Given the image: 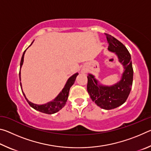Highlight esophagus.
I'll list each match as a JSON object with an SVG mask.
<instances>
[{"instance_id": "1", "label": "esophagus", "mask_w": 151, "mask_h": 151, "mask_svg": "<svg viewBox=\"0 0 151 151\" xmlns=\"http://www.w3.org/2000/svg\"><path fill=\"white\" fill-rule=\"evenodd\" d=\"M83 73H85V70H83Z\"/></svg>"}]
</instances>
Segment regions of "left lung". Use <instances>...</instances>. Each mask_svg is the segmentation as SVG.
<instances>
[{"label": "left lung", "mask_w": 151, "mask_h": 151, "mask_svg": "<svg viewBox=\"0 0 151 151\" xmlns=\"http://www.w3.org/2000/svg\"><path fill=\"white\" fill-rule=\"evenodd\" d=\"M105 35L109 42L108 50L115 52L119 61L123 66L124 72L121 81L112 86L101 85L94 76L88 74L87 91L97 106L111 110L122 105L127 101L132 85L133 68L131 55L126 47L112 36L106 33Z\"/></svg>", "instance_id": "left-lung-1"}]
</instances>
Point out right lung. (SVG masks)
I'll return each mask as SVG.
<instances>
[{
	"mask_svg": "<svg viewBox=\"0 0 151 151\" xmlns=\"http://www.w3.org/2000/svg\"><path fill=\"white\" fill-rule=\"evenodd\" d=\"M32 42L31 43V45L32 44ZM26 50L24 51L23 55H22V58H21V60H20V72H19L20 81V68H21L22 64H23L24 56L25 52H26ZM78 75V73H76L75 74V75L71 76L68 79L66 85H65V86H64V88H63L62 91H61L60 93L58 94V95L56 97L54 100L49 102V103H47V104H40V105H39V104H36L32 103H31V102H30L26 98V96H25L24 93H23V91H22V94H23V95L25 97V99H26L27 101L28 102V103L29 104V105L31 107H32L34 109L37 110V111H39L41 112H43V113L50 114H54V113H55V112L59 111L66 104V101H67L70 88L71 86H73V84L75 83L76 78ZM20 87H21V89H22L21 83H20Z\"/></svg>",
	"mask_w": 151,
	"mask_h": 151,
	"instance_id": "1",
	"label": "right lung"
}]
</instances>
